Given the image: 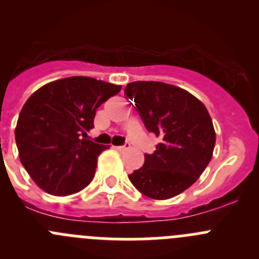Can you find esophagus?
<instances>
[{"instance_id":"esophagus-1","label":"esophagus","mask_w":259,"mask_h":259,"mask_svg":"<svg viewBox=\"0 0 259 259\" xmlns=\"http://www.w3.org/2000/svg\"><path fill=\"white\" fill-rule=\"evenodd\" d=\"M130 147V144L129 143H126L125 144V146H120V147H115L116 149H117V151H125V149H127Z\"/></svg>"}]
</instances>
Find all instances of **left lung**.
<instances>
[{
	"label": "left lung",
	"mask_w": 259,
	"mask_h": 259,
	"mask_svg": "<svg viewBox=\"0 0 259 259\" xmlns=\"http://www.w3.org/2000/svg\"><path fill=\"white\" fill-rule=\"evenodd\" d=\"M125 97L134 100L147 130L159 138L130 181L152 199H170L192 187L211 161L216 143L211 116L189 92L162 81H133Z\"/></svg>",
	"instance_id": "8db88e82"
}]
</instances>
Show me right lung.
Here are the masks:
<instances>
[{
	"label": "right lung",
	"mask_w": 259,
	"mask_h": 259,
	"mask_svg": "<svg viewBox=\"0 0 259 259\" xmlns=\"http://www.w3.org/2000/svg\"><path fill=\"white\" fill-rule=\"evenodd\" d=\"M121 85L88 76L51 81L31 94L15 127L19 157L35 184L57 197L91 184L101 152L110 148L85 139L97 108Z\"/></svg>",
	"instance_id": "obj_1"
}]
</instances>
